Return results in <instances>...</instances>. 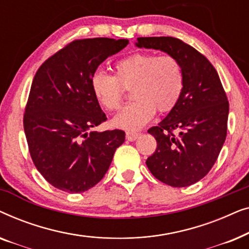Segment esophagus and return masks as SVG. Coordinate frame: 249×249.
<instances>
[{
  "instance_id": "34e87169",
  "label": "esophagus",
  "mask_w": 249,
  "mask_h": 249,
  "mask_svg": "<svg viewBox=\"0 0 249 249\" xmlns=\"http://www.w3.org/2000/svg\"><path fill=\"white\" fill-rule=\"evenodd\" d=\"M138 137H139L138 132H131V131L125 132V138H127V141H129V142H134Z\"/></svg>"
}]
</instances>
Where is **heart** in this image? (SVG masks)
I'll return each instance as SVG.
<instances>
[{
    "mask_svg": "<svg viewBox=\"0 0 249 249\" xmlns=\"http://www.w3.org/2000/svg\"><path fill=\"white\" fill-rule=\"evenodd\" d=\"M114 76L103 70L91 74L90 87L104 110L117 111L124 89L134 100L113 119L117 128L137 131L154 117L155 110L168 113L178 104L183 89V70L178 59L153 53H135L117 61Z\"/></svg>",
    "mask_w": 249,
    "mask_h": 249,
    "instance_id": "b5f03b06",
    "label": "heart"
}]
</instances>
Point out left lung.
I'll list each match as a JSON object with an SVG mask.
<instances>
[{"label": "left lung", "instance_id": "1", "mask_svg": "<svg viewBox=\"0 0 249 249\" xmlns=\"http://www.w3.org/2000/svg\"><path fill=\"white\" fill-rule=\"evenodd\" d=\"M136 45L175 56L183 70V89L178 104L148 129L158 142L146 161L160 181L187 187L203 179L215 163L228 130L229 102L213 64L181 39L138 37Z\"/></svg>", "mask_w": 249, "mask_h": 249}]
</instances>
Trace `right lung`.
<instances>
[{"instance_id":"obj_1","label":"right lung","mask_w":249,"mask_h":249,"mask_svg":"<svg viewBox=\"0 0 249 249\" xmlns=\"http://www.w3.org/2000/svg\"><path fill=\"white\" fill-rule=\"evenodd\" d=\"M128 39H76L38 68L23 114L32 160L45 180L67 193H84L103 179L124 131H88L107 121L90 78Z\"/></svg>"}]
</instances>
